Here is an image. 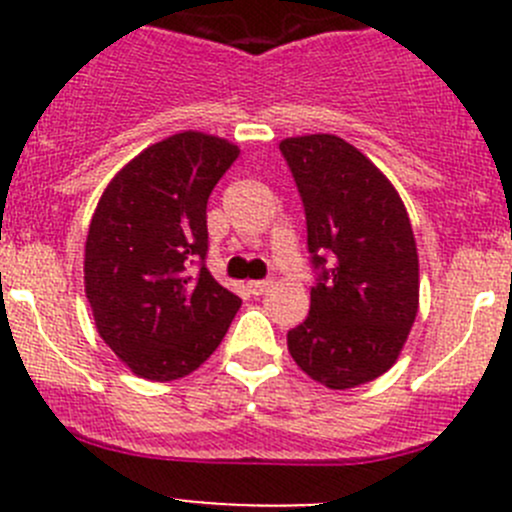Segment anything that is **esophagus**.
<instances>
[{
	"label": "esophagus",
	"mask_w": 512,
	"mask_h": 512,
	"mask_svg": "<svg viewBox=\"0 0 512 512\" xmlns=\"http://www.w3.org/2000/svg\"><path fill=\"white\" fill-rule=\"evenodd\" d=\"M247 287H250L252 294H265L267 289L272 287V282L270 280H255V282H250V285H247Z\"/></svg>",
	"instance_id": "1"
}]
</instances>
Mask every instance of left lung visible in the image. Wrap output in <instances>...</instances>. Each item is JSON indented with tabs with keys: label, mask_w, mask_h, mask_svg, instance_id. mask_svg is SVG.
Listing matches in <instances>:
<instances>
[{
	"label": "left lung",
	"mask_w": 512,
	"mask_h": 512,
	"mask_svg": "<svg viewBox=\"0 0 512 512\" xmlns=\"http://www.w3.org/2000/svg\"><path fill=\"white\" fill-rule=\"evenodd\" d=\"M307 218L317 275L309 314L287 332L304 374L352 389L391 369L418 312V255L394 185L329 133L280 143Z\"/></svg>",
	"instance_id": "left-lung-1"
}]
</instances>
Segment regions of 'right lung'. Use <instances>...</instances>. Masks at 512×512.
Segmentation results:
<instances>
[{
	"label": "right lung",
	"mask_w": 512,
	"mask_h": 512,
	"mask_svg": "<svg viewBox=\"0 0 512 512\" xmlns=\"http://www.w3.org/2000/svg\"><path fill=\"white\" fill-rule=\"evenodd\" d=\"M237 156L225 138L175 133L133 158L98 200L86 297L103 342L143 379L198 369L240 309L205 267L208 198Z\"/></svg>",
	"instance_id": "1"
}]
</instances>
